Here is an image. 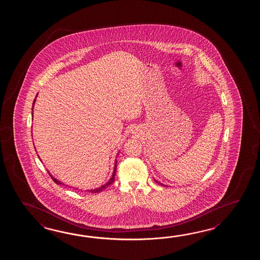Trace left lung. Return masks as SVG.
I'll use <instances>...</instances> for the list:
<instances>
[{
    "mask_svg": "<svg viewBox=\"0 0 260 260\" xmlns=\"http://www.w3.org/2000/svg\"><path fill=\"white\" fill-rule=\"evenodd\" d=\"M155 181H156V182H157V183H159V184H160V185H162V184H161V183L158 182V181H157V180H155ZM162 186H164V185H162Z\"/></svg>",
    "mask_w": 260,
    "mask_h": 260,
    "instance_id": "obj_1",
    "label": "left lung"
}]
</instances>
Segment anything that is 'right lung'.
Here are the masks:
<instances>
[{
	"instance_id": "obj_1",
	"label": "right lung",
	"mask_w": 260,
	"mask_h": 260,
	"mask_svg": "<svg viewBox=\"0 0 260 260\" xmlns=\"http://www.w3.org/2000/svg\"><path fill=\"white\" fill-rule=\"evenodd\" d=\"M37 96V95H36ZM34 103H35V100H34ZM32 110H34V108H32ZM116 168H117V160H115V165H114V170H113V173H112V176H111V179L108 181V182L106 183V184H104L103 186H101V187H100V188H94V189H88L89 192H91V193H99V192H100V191H102L103 189H105V188H108L111 184H112L113 183V181H114V179H115V175H116ZM48 172V174L50 175V177H51V178L54 180V182L56 183L57 185H61L62 183L60 182V181H58L57 179H55V177H53L51 174H50L49 171ZM63 185V184H62Z\"/></svg>"
}]
</instances>
